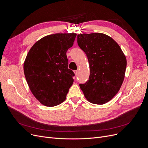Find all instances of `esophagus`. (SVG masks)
I'll return each mask as SVG.
<instances>
[{"mask_svg":"<svg viewBox=\"0 0 148 148\" xmlns=\"http://www.w3.org/2000/svg\"><path fill=\"white\" fill-rule=\"evenodd\" d=\"M74 73L75 74V76H77V74H78V71H77V70H75V71H74Z\"/></svg>","mask_w":148,"mask_h":148,"instance_id":"1","label":"esophagus"}]
</instances>
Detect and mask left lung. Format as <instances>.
Listing matches in <instances>:
<instances>
[{"mask_svg":"<svg viewBox=\"0 0 148 148\" xmlns=\"http://www.w3.org/2000/svg\"><path fill=\"white\" fill-rule=\"evenodd\" d=\"M77 43L86 54L90 75L80 84L89 102L104 104L119 92L125 78L127 59L118 44L102 33L77 35Z\"/></svg>","mask_w":148,"mask_h":148,"instance_id":"8db88e82","label":"left lung"}]
</instances>
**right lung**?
<instances>
[{
  "instance_id": "1",
  "label": "right lung",
  "mask_w": 148,
  "mask_h": 148,
  "mask_svg": "<svg viewBox=\"0 0 148 148\" xmlns=\"http://www.w3.org/2000/svg\"><path fill=\"white\" fill-rule=\"evenodd\" d=\"M76 34H56L36 42L29 51L23 69L29 89L44 106L63 103L74 82L68 69L66 51L73 45Z\"/></svg>"
}]
</instances>
